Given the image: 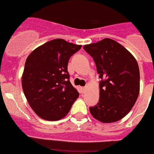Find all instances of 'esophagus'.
I'll list each match as a JSON object with an SVG mask.
<instances>
[{
    "instance_id": "1",
    "label": "esophagus",
    "mask_w": 154,
    "mask_h": 154,
    "mask_svg": "<svg viewBox=\"0 0 154 154\" xmlns=\"http://www.w3.org/2000/svg\"><path fill=\"white\" fill-rule=\"evenodd\" d=\"M81 89H82V92H85V91L86 90L87 87H82Z\"/></svg>"
}]
</instances>
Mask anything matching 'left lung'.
I'll use <instances>...</instances> for the list:
<instances>
[{"label":"left lung","instance_id":"obj_1","mask_svg":"<svg viewBox=\"0 0 154 154\" xmlns=\"http://www.w3.org/2000/svg\"><path fill=\"white\" fill-rule=\"evenodd\" d=\"M83 48L93 58L99 82V100L90 107L94 118L104 123L126 116L140 93V69L136 58L122 45L110 38L85 45Z\"/></svg>","mask_w":154,"mask_h":154}]
</instances>
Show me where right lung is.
I'll return each mask as SVG.
<instances>
[{
    "label": "right lung",
    "instance_id": "add662e5",
    "mask_svg": "<svg viewBox=\"0 0 154 154\" xmlns=\"http://www.w3.org/2000/svg\"><path fill=\"white\" fill-rule=\"evenodd\" d=\"M82 48L62 38L53 39L35 48L28 56L21 85L30 106L48 121L69 113L79 93L69 81L68 62Z\"/></svg>",
    "mask_w": 154,
    "mask_h": 154
}]
</instances>
